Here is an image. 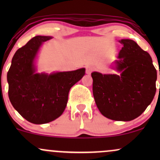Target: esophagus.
<instances>
[{
  "mask_svg": "<svg viewBox=\"0 0 160 160\" xmlns=\"http://www.w3.org/2000/svg\"><path fill=\"white\" fill-rule=\"evenodd\" d=\"M93 70H94L93 66H92V65H86V73L87 74H90L93 71Z\"/></svg>",
  "mask_w": 160,
  "mask_h": 160,
  "instance_id": "esophagus-1",
  "label": "esophagus"
}]
</instances>
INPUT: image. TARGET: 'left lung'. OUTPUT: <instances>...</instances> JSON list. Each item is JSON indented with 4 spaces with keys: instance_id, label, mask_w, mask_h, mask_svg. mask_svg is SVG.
Listing matches in <instances>:
<instances>
[{
    "instance_id": "obj_1",
    "label": "left lung",
    "mask_w": 160,
    "mask_h": 160,
    "mask_svg": "<svg viewBox=\"0 0 160 160\" xmlns=\"http://www.w3.org/2000/svg\"><path fill=\"white\" fill-rule=\"evenodd\" d=\"M120 42L123 47L114 64L120 74L92 72V92L102 115L113 120L130 121L153 101L157 74L149 53L132 40Z\"/></svg>"
}]
</instances>
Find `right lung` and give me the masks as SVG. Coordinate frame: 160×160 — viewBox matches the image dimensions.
Wrapping results in <instances>:
<instances>
[{
    "mask_svg": "<svg viewBox=\"0 0 160 160\" xmlns=\"http://www.w3.org/2000/svg\"><path fill=\"white\" fill-rule=\"evenodd\" d=\"M51 37L36 36L16 51L7 72L8 95L22 117L34 124H44L62 114L70 89L85 74V68L56 72L35 73L34 60L43 42Z\"/></svg>",
    "mask_w": 160,
    "mask_h": 160,
    "instance_id": "1",
    "label": "right lung"
}]
</instances>
